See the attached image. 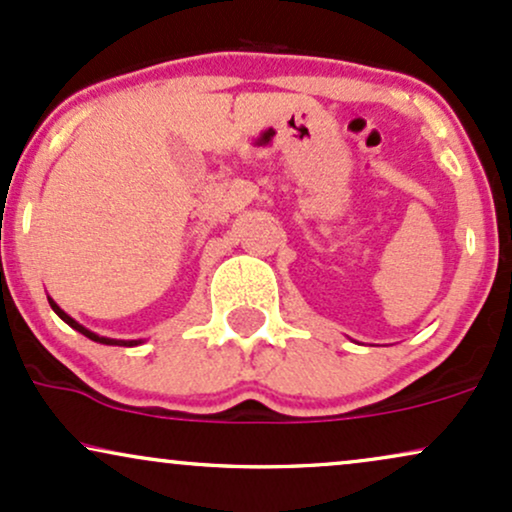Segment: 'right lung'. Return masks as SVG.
Here are the masks:
<instances>
[{
  "instance_id": "right-lung-1",
  "label": "right lung",
  "mask_w": 512,
  "mask_h": 512,
  "mask_svg": "<svg viewBox=\"0 0 512 512\" xmlns=\"http://www.w3.org/2000/svg\"><path fill=\"white\" fill-rule=\"evenodd\" d=\"M47 300H49V307H52V310L57 312V315H59L61 319H64L66 324L71 326V329H76V331H80V334H83V336H88L90 341H97V343H107V346H138V343H143V338H138V341H119V338H107V336H97V334H92L90 329H85L83 324H78L76 319L66 315V312L61 310V307H59L57 303H54V300L49 298V295H47Z\"/></svg>"
}]
</instances>
